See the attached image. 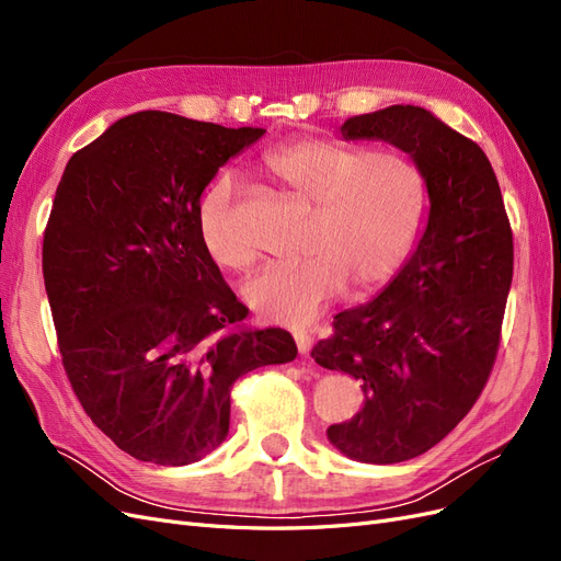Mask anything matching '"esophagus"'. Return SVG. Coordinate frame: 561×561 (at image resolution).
I'll use <instances>...</instances> for the list:
<instances>
[{
    "instance_id": "1",
    "label": "esophagus",
    "mask_w": 561,
    "mask_h": 561,
    "mask_svg": "<svg viewBox=\"0 0 561 561\" xmlns=\"http://www.w3.org/2000/svg\"><path fill=\"white\" fill-rule=\"evenodd\" d=\"M295 344H297V351H299L301 355H307V353L311 351L313 339H311L307 332H295Z\"/></svg>"
}]
</instances>
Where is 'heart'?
<instances>
[{
  "label": "heart",
  "instance_id": "1",
  "mask_svg": "<svg viewBox=\"0 0 561 561\" xmlns=\"http://www.w3.org/2000/svg\"><path fill=\"white\" fill-rule=\"evenodd\" d=\"M264 173L285 194L307 203L297 262L260 271L243 287L248 307L285 328H304L348 285L365 293L396 274L421 222L426 182L400 149H363L328 138H297L268 149ZM198 236L225 268L257 260L236 225V186L215 180L198 203Z\"/></svg>",
  "mask_w": 561,
  "mask_h": 561
}]
</instances>
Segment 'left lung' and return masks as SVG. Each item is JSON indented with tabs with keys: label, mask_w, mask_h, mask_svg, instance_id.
<instances>
[{
	"label": "left lung",
	"mask_w": 561,
	"mask_h": 561,
	"mask_svg": "<svg viewBox=\"0 0 561 561\" xmlns=\"http://www.w3.org/2000/svg\"><path fill=\"white\" fill-rule=\"evenodd\" d=\"M342 135L407 151L431 196L410 262L377 299L336 313L334 332L311 351L365 393L358 414L328 428L330 443L355 461L400 463L449 435L489 381L513 283V229L480 145L428 110L353 116Z\"/></svg>",
	"instance_id": "8db88e82"
}]
</instances>
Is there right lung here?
Returning a JSON list of instances; mask_svg holds the SVG:
<instances>
[{
	"instance_id": "add662e5",
	"label": "right lung",
	"mask_w": 561,
	"mask_h": 561,
	"mask_svg": "<svg viewBox=\"0 0 561 561\" xmlns=\"http://www.w3.org/2000/svg\"><path fill=\"white\" fill-rule=\"evenodd\" d=\"M264 133L138 112L72 154L56 190L42 268L65 375L138 461L210 454L233 381L297 355L290 332L243 328L250 311L198 236L203 190Z\"/></svg>"
}]
</instances>
